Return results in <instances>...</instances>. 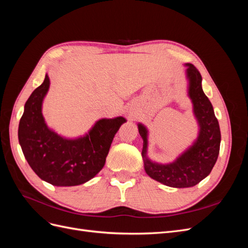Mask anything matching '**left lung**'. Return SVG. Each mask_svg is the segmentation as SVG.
Here are the masks:
<instances>
[{"mask_svg":"<svg viewBox=\"0 0 248 248\" xmlns=\"http://www.w3.org/2000/svg\"><path fill=\"white\" fill-rule=\"evenodd\" d=\"M189 80L188 95L193 103V112L200 125L194 144L171 163L159 164L147 157L148 130L139 124V132L144 140L141 156L145 170L152 179L164 185L185 188L200 183L211 172L219 154L220 129L211 102L202 88V76L192 64H186Z\"/></svg>","mask_w":248,"mask_h":248,"instance_id":"1","label":"left lung"}]
</instances>
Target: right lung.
<instances>
[{
    "label": "right lung",
    "mask_w": 248,
    "mask_h": 248,
    "mask_svg": "<svg viewBox=\"0 0 248 248\" xmlns=\"http://www.w3.org/2000/svg\"><path fill=\"white\" fill-rule=\"evenodd\" d=\"M49 88L46 74L25 104L18 140L36 175L55 186H76L95 177L106 163L115 134L126 120L101 119L85 137L67 140L50 130L42 116V101Z\"/></svg>",
    "instance_id": "right-lung-1"
}]
</instances>
